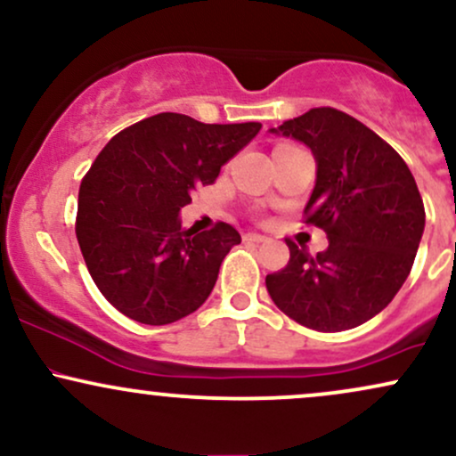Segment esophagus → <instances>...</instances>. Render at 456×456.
<instances>
[{
    "label": "esophagus",
    "mask_w": 456,
    "mask_h": 456,
    "mask_svg": "<svg viewBox=\"0 0 456 456\" xmlns=\"http://www.w3.org/2000/svg\"><path fill=\"white\" fill-rule=\"evenodd\" d=\"M246 242H253V244H261V242H268V235H261V233H246L244 235Z\"/></svg>",
    "instance_id": "1"
}]
</instances>
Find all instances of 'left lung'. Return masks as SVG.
<instances>
[{
    "label": "left lung",
    "mask_w": 456,
    "mask_h": 456,
    "mask_svg": "<svg viewBox=\"0 0 456 456\" xmlns=\"http://www.w3.org/2000/svg\"><path fill=\"white\" fill-rule=\"evenodd\" d=\"M272 134L305 143L317 162L306 223L328 233L311 257L289 246V264L265 276L274 305L302 326L341 332L390 305L425 232V206L410 167L352 115L330 107L287 119Z\"/></svg>",
    "instance_id": "8db88e82"
}]
</instances>
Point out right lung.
Segmentation results:
<instances>
[{
  "label": "right lung",
  "mask_w": 456,
  "mask_h": 456,
  "mask_svg": "<svg viewBox=\"0 0 456 456\" xmlns=\"http://www.w3.org/2000/svg\"><path fill=\"white\" fill-rule=\"evenodd\" d=\"M259 128L159 113L104 145L78 191L77 240L94 282L119 313L165 326L208 300L224 255L242 238L227 223L203 233L182 227L180 210Z\"/></svg>",
  "instance_id": "right-lung-1"
}]
</instances>
